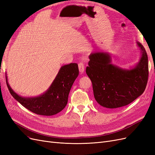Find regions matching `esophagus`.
<instances>
[{
	"label": "esophagus",
	"instance_id": "obj_1",
	"mask_svg": "<svg viewBox=\"0 0 155 155\" xmlns=\"http://www.w3.org/2000/svg\"><path fill=\"white\" fill-rule=\"evenodd\" d=\"M78 67H79V72H81V74L83 73L84 71V63H82V62H80L78 64Z\"/></svg>",
	"mask_w": 155,
	"mask_h": 155
}]
</instances>
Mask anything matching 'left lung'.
<instances>
[{
    "label": "left lung",
    "instance_id": "8db88e82",
    "mask_svg": "<svg viewBox=\"0 0 155 155\" xmlns=\"http://www.w3.org/2000/svg\"><path fill=\"white\" fill-rule=\"evenodd\" d=\"M137 44L142 55L130 70L111 64L107 52H94L89 56L86 73L92 81L94 97L103 107L114 109L126 106L144 92L149 76L148 58L145 48L139 42Z\"/></svg>",
    "mask_w": 155,
    "mask_h": 155
}]
</instances>
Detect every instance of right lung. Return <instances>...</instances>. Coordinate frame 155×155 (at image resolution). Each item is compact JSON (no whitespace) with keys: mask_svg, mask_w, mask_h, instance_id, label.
Segmentation results:
<instances>
[{"mask_svg":"<svg viewBox=\"0 0 155 155\" xmlns=\"http://www.w3.org/2000/svg\"><path fill=\"white\" fill-rule=\"evenodd\" d=\"M79 74L77 63H70L61 67L56 78L47 91L38 97H23L16 94L8 83L10 94L25 108L33 113L50 116L57 114L65 107L72 84Z\"/></svg>","mask_w":155,"mask_h":155,"instance_id":"1","label":"right lung"}]
</instances>
